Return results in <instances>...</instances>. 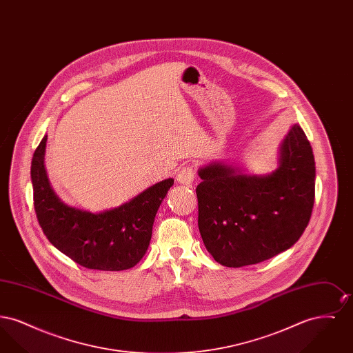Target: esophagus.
I'll return each mask as SVG.
<instances>
[{"instance_id":"esophagus-1","label":"esophagus","mask_w":353,"mask_h":353,"mask_svg":"<svg viewBox=\"0 0 353 353\" xmlns=\"http://www.w3.org/2000/svg\"><path fill=\"white\" fill-rule=\"evenodd\" d=\"M176 177L180 184L190 185L194 180V170L192 167H184L179 170Z\"/></svg>"}]
</instances>
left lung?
<instances>
[{
    "instance_id": "8db88e82",
    "label": "left lung",
    "mask_w": 353,
    "mask_h": 353,
    "mask_svg": "<svg viewBox=\"0 0 353 353\" xmlns=\"http://www.w3.org/2000/svg\"><path fill=\"white\" fill-rule=\"evenodd\" d=\"M199 229L208 252L226 268H242L290 249L305 230L315 201V160L295 124L285 136L279 168L248 176L221 163L199 170Z\"/></svg>"
}]
</instances>
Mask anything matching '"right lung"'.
<instances>
[{
    "mask_svg": "<svg viewBox=\"0 0 353 353\" xmlns=\"http://www.w3.org/2000/svg\"><path fill=\"white\" fill-rule=\"evenodd\" d=\"M46 140L48 136L34 152L32 183L35 214L48 239L85 269L134 268L150 246L154 216L173 179L153 185L119 208L92 214L65 205L51 189L43 164Z\"/></svg>",
    "mask_w": 353,
    "mask_h": 353,
    "instance_id": "right-lung-1",
    "label": "right lung"
}]
</instances>
